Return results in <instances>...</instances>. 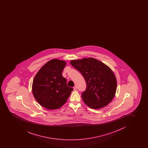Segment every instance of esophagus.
Segmentation results:
<instances>
[{
	"label": "esophagus",
	"mask_w": 148,
	"mask_h": 148,
	"mask_svg": "<svg viewBox=\"0 0 148 148\" xmlns=\"http://www.w3.org/2000/svg\"><path fill=\"white\" fill-rule=\"evenodd\" d=\"M73 89H74V90H77V86H74V88H73Z\"/></svg>",
	"instance_id": "34e87169"
}]
</instances>
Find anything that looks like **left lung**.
I'll return each instance as SVG.
<instances>
[{"instance_id":"1","label":"left lung","mask_w":148,"mask_h":148,"mask_svg":"<svg viewBox=\"0 0 148 148\" xmlns=\"http://www.w3.org/2000/svg\"><path fill=\"white\" fill-rule=\"evenodd\" d=\"M70 63L86 80V88L82 95L85 104L95 109L108 105L115 95L117 84L112 70L93 58L71 60Z\"/></svg>"}]
</instances>
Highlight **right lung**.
<instances>
[{
  "mask_svg": "<svg viewBox=\"0 0 148 148\" xmlns=\"http://www.w3.org/2000/svg\"><path fill=\"white\" fill-rule=\"evenodd\" d=\"M66 64L63 60L53 59L38 71L32 83V94L37 102L48 109H58L66 102L73 88L66 85L62 73Z\"/></svg>",
  "mask_w": 148,
  "mask_h": 148,
  "instance_id": "obj_1",
  "label": "right lung"
}]
</instances>
